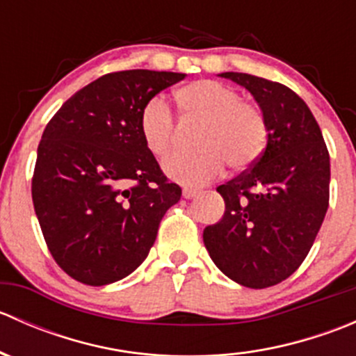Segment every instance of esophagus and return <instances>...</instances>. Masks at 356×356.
<instances>
[{"label":"esophagus","instance_id":"1","mask_svg":"<svg viewBox=\"0 0 356 356\" xmlns=\"http://www.w3.org/2000/svg\"><path fill=\"white\" fill-rule=\"evenodd\" d=\"M198 195H200L198 189H193V188L182 189V196H184L186 200H191V198H195V196H198Z\"/></svg>","mask_w":356,"mask_h":356}]
</instances>
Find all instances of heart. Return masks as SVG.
Returning a JSON list of instances; mask_svg holds the SVG:
<instances>
[{
	"label": "heart",
	"mask_w": 356,
	"mask_h": 356,
	"mask_svg": "<svg viewBox=\"0 0 356 356\" xmlns=\"http://www.w3.org/2000/svg\"><path fill=\"white\" fill-rule=\"evenodd\" d=\"M177 111L196 118L201 125L195 152L174 153L163 163V172L184 186H201L224 170L225 161L234 170L253 165L264 153L268 125L264 111L254 103L239 98L238 91L222 82L200 79L174 91ZM139 132L149 153L168 155L174 143V118L160 102L146 103L139 117Z\"/></svg>",
	"instance_id": "1"
}]
</instances>
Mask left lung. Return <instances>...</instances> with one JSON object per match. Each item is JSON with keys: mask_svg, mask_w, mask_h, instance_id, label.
Instances as JSON below:
<instances>
[{"mask_svg": "<svg viewBox=\"0 0 356 356\" xmlns=\"http://www.w3.org/2000/svg\"><path fill=\"white\" fill-rule=\"evenodd\" d=\"M253 95L268 125L261 156L227 184L220 222L203 241L213 264L238 284L264 289L298 270L329 207L331 163L321 127L288 86L250 74L224 72Z\"/></svg>", "mask_w": 356, "mask_h": 356, "instance_id": "left-lung-1", "label": "left lung"}]
</instances>
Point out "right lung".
Wrapping results in <instances>:
<instances>
[{
    "label": "right lung",
    "instance_id": "right-lung-1",
    "mask_svg": "<svg viewBox=\"0 0 356 356\" xmlns=\"http://www.w3.org/2000/svg\"><path fill=\"white\" fill-rule=\"evenodd\" d=\"M184 74L111 72L68 98L38 146L32 203L49 253L88 286L127 277L181 200L139 132L153 96Z\"/></svg>",
    "mask_w": 356,
    "mask_h": 356
}]
</instances>
